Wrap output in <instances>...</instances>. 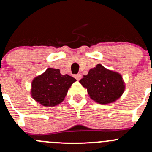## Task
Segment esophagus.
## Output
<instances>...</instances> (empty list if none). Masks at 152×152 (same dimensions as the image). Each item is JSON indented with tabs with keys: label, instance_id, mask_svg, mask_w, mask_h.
I'll return each mask as SVG.
<instances>
[{
	"label": "esophagus",
	"instance_id": "esophagus-1",
	"mask_svg": "<svg viewBox=\"0 0 152 152\" xmlns=\"http://www.w3.org/2000/svg\"><path fill=\"white\" fill-rule=\"evenodd\" d=\"M75 78H76L77 80H80L81 78H82V75L80 74V73H79V74H76L75 75Z\"/></svg>",
	"mask_w": 152,
	"mask_h": 152
}]
</instances>
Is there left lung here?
Returning a JSON list of instances; mask_svg holds the SVG:
<instances>
[{
  "label": "left lung",
  "mask_w": 152,
  "mask_h": 152,
  "mask_svg": "<svg viewBox=\"0 0 152 152\" xmlns=\"http://www.w3.org/2000/svg\"><path fill=\"white\" fill-rule=\"evenodd\" d=\"M79 82L87 88L90 99L102 104L115 102L125 90L121 75L105 68L101 64L90 69Z\"/></svg>",
  "instance_id": "1"
}]
</instances>
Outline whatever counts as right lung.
Instances as JSON below:
<instances>
[{
  "label": "right lung",
  "instance_id": "add662e5",
  "mask_svg": "<svg viewBox=\"0 0 152 152\" xmlns=\"http://www.w3.org/2000/svg\"><path fill=\"white\" fill-rule=\"evenodd\" d=\"M76 79L69 75H62L59 69L48 68L31 82L32 98L45 107H54L65 99L68 89Z\"/></svg>",
  "mask_w": 152,
  "mask_h": 152
}]
</instances>
